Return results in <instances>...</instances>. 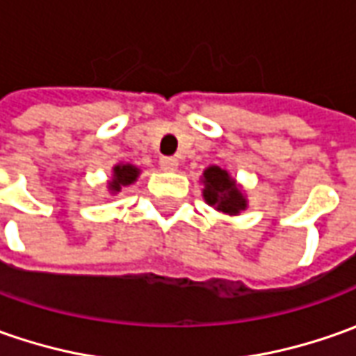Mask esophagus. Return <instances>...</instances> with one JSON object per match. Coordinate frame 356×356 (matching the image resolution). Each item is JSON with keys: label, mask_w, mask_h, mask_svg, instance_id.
<instances>
[{"label": "esophagus", "mask_w": 356, "mask_h": 356, "mask_svg": "<svg viewBox=\"0 0 356 356\" xmlns=\"http://www.w3.org/2000/svg\"><path fill=\"white\" fill-rule=\"evenodd\" d=\"M159 168L163 171H177L179 161L175 158H161L159 159Z\"/></svg>", "instance_id": "34e87169"}]
</instances>
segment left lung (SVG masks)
<instances>
[{"mask_svg":"<svg viewBox=\"0 0 356 356\" xmlns=\"http://www.w3.org/2000/svg\"><path fill=\"white\" fill-rule=\"evenodd\" d=\"M202 183V198L204 202L228 216H239L248 210V195L229 171L210 165L200 175Z\"/></svg>","mask_w":356,"mask_h":356,"instance_id":"8db88e82","label":"left lung"}]
</instances>
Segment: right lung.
I'll list each match as a JSON object with an SVG mask.
<instances>
[{
  "label": "right lung",
  "mask_w": 356,
  "mask_h": 356,
  "mask_svg": "<svg viewBox=\"0 0 356 356\" xmlns=\"http://www.w3.org/2000/svg\"><path fill=\"white\" fill-rule=\"evenodd\" d=\"M140 173H142V169L138 168V165H132V163H117L113 168V175L107 181V191L111 195H117V193H120L122 187H128V185L136 183Z\"/></svg>",
  "instance_id": "right-lung-1"
}]
</instances>
